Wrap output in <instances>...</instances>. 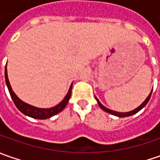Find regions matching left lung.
<instances>
[{"label":"left lung","instance_id":"1","mask_svg":"<svg viewBox=\"0 0 160 160\" xmlns=\"http://www.w3.org/2000/svg\"><path fill=\"white\" fill-rule=\"evenodd\" d=\"M151 92H152V91L151 92V93H150V95L148 96V98L146 99L144 101V102L141 105V106H139L138 108H136L135 109H133V110H132V111H130V112H126V113H121V112H117V111H114V110H111V109H108V108H107L106 107H104L103 105H102L101 102L98 101V99L95 97V99L97 100V102H98V104H99V106L101 107V108H102L104 111H106V112H108V113L111 114V115H114V116H118V117H129V116H132V115H133V114L137 113L138 111H140L142 108L143 107H145L146 106V104L148 103V102L150 101V99H151Z\"/></svg>","mask_w":160,"mask_h":160}]
</instances>
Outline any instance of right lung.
Listing matches in <instances>:
<instances>
[{"label": "right lung", "mask_w": 160, "mask_h": 160, "mask_svg": "<svg viewBox=\"0 0 160 160\" xmlns=\"http://www.w3.org/2000/svg\"><path fill=\"white\" fill-rule=\"evenodd\" d=\"M5 80H6V84L8 86L9 89V94L10 97L12 99V101L14 102V104L16 105V107L18 108L22 113L27 115L28 117L34 118H37V119H45V118H49L51 117H52L56 114L59 113L60 111H62L65 108V107L67 106L68 102L69 101L71 97V91H72V84H71L70 88L68 90V94L66 95L64 98V100L60 102L59 104H58L55 107L51 108H35L34 106H31L29 104H27L26 102H22L21 100H19L14 92L11 89V86L9 84V79H8V75H7V69L5 68Z\"/></svg>", "instance_id": "add662e5"}]
</instances>
